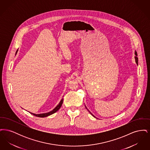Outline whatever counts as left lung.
Returning a JSON list of instances; mask_svg holds the SVG:
<instances>
[{
	"label": "left lung",
	"mask_w": 150,
	"mask_h": 150,
	"mask_svg": "<svg viewBox=\"0 0 150 150\" xmlns=\"http://www.w3.org/2000/svg\"><path fill=\"white\" fill-rule=\"evenodd\" d=\"M135 54H136V57H135V60H136V64H137V65H138V57H137V52H135ZM85 106H86V105H85ZM86 109H87V110H88V111H89V113H90V114H91L92 115V116H93V117H95V116H94V115H93V114H92V113H91V112H90V111H89V110H88V108H86ZM96 118H97V117H96Z\"/></svg>",
	"instance_id": "8db88e82"
}]
</instances>
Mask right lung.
Listing matches in <instances>:
<instances>
[{
	"instance_id": "add662e5",
	"label": "right lung",
	"mask_w": 150,
	"mask_h": 150,
	"mask_svg": "<svg viewBox=\"0 0 150 150\" xmlns=\"http://www.w3.org/2000/svg\"><path fill=\"white\" fill-rule=\"evenodd\" d=\"M17 51H18V50L16 51V54H17ZM63 100H64V99H63V98H62L61 100V101L59 102V103H58V105H57V106L55 107L53 110H52L51 111H50V112H48L44 113V114H35L31 113V112H30V113H31V114L34 115V116H37V117H44L48 116H50V115L53 114L55 113L56 112H57V111H58V110L61 108V106H62V103H63Z\"/></svg>"
}]
</instances>
